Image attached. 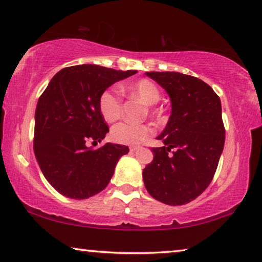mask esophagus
Segmentation results:
<instances>
[{
	"label": "esophagus",
	"instance_id": "esophagus-1",
	"mask_svg": "<svg viewBox=\"0 0 262 262\" xmlns=\"http://www.w3.org/2000/svg\"><path fill=\"white\" fill-rule=\"evenodd\" d=\"M142 147L141 146H132L130 147V150L132 152H135V150H139V149H141Z\"/></svg>",
	"mask_w": 262,
	"mask_h": 262
}]
</instances>
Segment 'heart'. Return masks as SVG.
I'll list each match as a JSON object with an SVG mask.
<instances>
[{
  "label": "heart",
  "mask_w": 262,
  "mask_h": 262,
  "mask_svg": "<svg viewBox=\"0 0 262 262\" xmlns=\"http://www.w3.org/2000/svg\"><path fill=\"white\" fill-rule=\"evenodd\" d=\"M132 96L139 98L146 105H153L160 97L159 89L156 84L148 79H140L132 85L123 88ZM98 106L101 115L106 122H114L121 116L122 112V101L120 93L116 89H106L99 96ZM152 128L147 124H132L127 122L117 123L112 128L110 138L114 142L120 145H138L143 142L152 134Z\"/></svg>",
  "instance_id": "heart-1"
}]
</instances>
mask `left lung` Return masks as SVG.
I'll use <instances>...</instances> for the list:
<instances>
[{
  "instance_id": "1",
  "label": "left lung",
  "mask_w": 262,
  "mask_h": 262,
  "mask_svg": "<svg viewBox=\"0 0 262 262\" xmlns=\"http://www.w3.org/2000/svg\"><path fill=\"white\" fill-rule=\"evenodd\" d=\"M146 75L164 88L172 109L166 127L157 138L164 146L152 148L154 159L143 168V183L161 203H190L211 183L223 152L226 129L221 99L196 77L180 72Z\"/></svg>"
}]
</instances>
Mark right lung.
I'll return each mask as SVG.
<instances>
[{"mask_svg":"<svg viewBox=\"0 0 262 262\" xmlns=\"http://www.w3.org/2000/svg\"><path fill=\"white\" fill-rule=\"evenodd\" d=\"M138 71H117L84 64L57 72L35 109L34 154L47 182L62 196L85 200L108 185L128 146L105 143L109 132L98 106L99 96L114 83Z\"/></svg>","mask_w":262,"mask_h":262,"instance_id":"add662e5","label":"right lung"}]
</instances>
